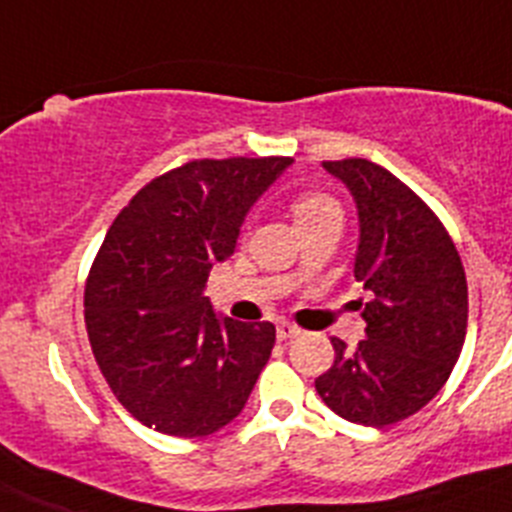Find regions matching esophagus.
<instances>
[{"label": "esophagus", "mask_w": 512, "mask_h": 512, "mask_svg": "<svg viewBox=\"0 0 512 512\" xmlns=\"http://www.w3.org/2000/svg\"><path fill=\"white\" fill-rule=\"evenodd\" d=\"M300 336V328L292 323H279L277 325V338L279 341H292V338Z\"/></svg>", "instance_id": "1"}]
</instances>
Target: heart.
I'll return each mask as SVG.
<instances>
[{
	"label": "heart",
	"mask_w": 512,
	"mask_h": 512,
	"mask_svg": "<svg viewBox=\"0 0 512 512\" xmlns=\"http://www.w3.org/2000/svg\"><path fill=\"white\" fill-rule=\"evenodd\" d=\"M333 210H341L338 202L328 194H320V192H302L297 194L295 200H292V215H295V223H307L312 217L325 215V212H333Z\"/></svg>",
	"instance_id": "b5f03b06"
}]
</instances>
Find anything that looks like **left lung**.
I'll return each mask as SVG.
<instances>
[{
    "label": "left lung",
    "instance_id": "left-lung-1",
    "mask_svg": "<svg viewBox=\"0 0 512 512\" xmlns=\"http://www.w3.org/2000/svg\"><path fill=\"white\" fill-rule=\"evenodd\" d=\"M323 169L356 202L354 277L369 302L366 338L330 341L336 359L315 390L341 418L382 428L425 408L449 379L467 336V277L441 220L397 176L366 158Z\"/></svg>",
    "mask_w": 512,
    "mask_h": 512
}]
</instances>
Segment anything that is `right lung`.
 <instances>
[{
  "mask_svg": "<svg viewBox=\"0 0 512 512\" xmlns=\"http://www.w3.org/2000/svg\"><path fill=\"white\" fill-rule=\"evenodd\" d=\"M289 164L287 156L189 161L140 189L104 235L84 289L89 343L122 408L153 431H220L269 361L274 325L217 315L205 284Z\"/></svg>",
  "mask_w": 512,
  "mask_h": 512,
  "instance_id": "right-lung-1",
  "label": "right lung"
}]
</instances>
